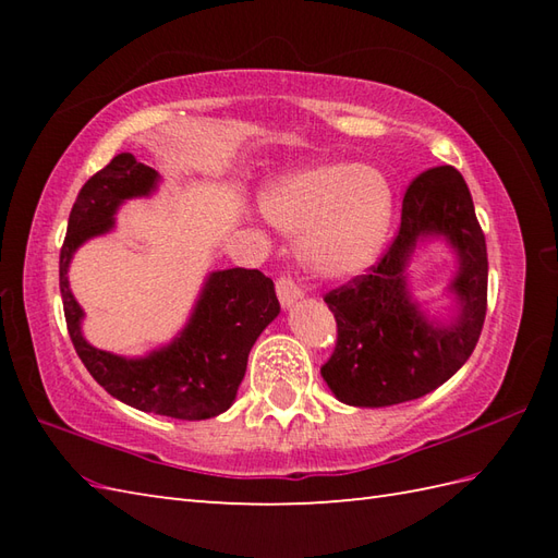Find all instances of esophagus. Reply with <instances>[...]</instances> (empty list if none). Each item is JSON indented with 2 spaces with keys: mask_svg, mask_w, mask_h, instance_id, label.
<instances>
[{
  "mask_svg": "<svg viewBox=\"0 0 558 558\" xmlns=\"http://www.w3.org/2000/svg\"><path fill=\"white\" fill-rule=\"evenodd\" d=\"M276 292H278V300L282 306H290L292 302L304 298V288L292 276H288V272H280V276L276 278Z\"/></svg>",
  "mask_w": 558,
  "mask_h": 558,
  "instance_id": "esophagus-1",
  "label": "esophagus"
}]
</instances>
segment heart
Here are the masks:
<instances>
[{
	"label": "heart",
	"instance_id": "b5f03b06",
	"mask_svg": "<svg viewBox=\"0 0 558 558\" xmlns=\"http://www.w3.org/2000/svg\"><path fill=\"white\" fill-rule=\"evenodd\" d=\"M266 218L303 234L302 256L324 278H348L372 266L393 218V192L381 172L352 162L292 170L264 194Z\"/></svg>",
	"mask_w": 558,
	"mask_h": 558
}]
</instances>
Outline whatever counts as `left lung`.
Masks as SVG:
<instances>
[{
  "mask_svg": "<svg viewBox=\"0 0 558 558\" xmlns=\"http://www.w3.org/2000/svg\"><path fill=\"white\" fill-rule=\"evenodd\" d=\"M446 233L459 248L454 291L461 312L448 327L418 314L404 288V266L422 233ZM487 242L462 174L441 165L414 177L402 198L400 228L364 276L326 292L338 338L322 376L336 398L357 408H388L432 393L475 350L487 316Z\"/></svg>",
  "mask_w": 558,
  "mask_h": 558,
  "instance_id": "8db88e82",
  "label": "left lung"
}]
</instances>
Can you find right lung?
I'll return each instance as SVG.
<instances>
[{
  "label": "right lung",
  "mask_w": 558,
  "mask_h": 558,
  "mask_svg": "<svg viewBox=\"0 0 558 558\" xmlns=\"http://www.w3.org/2000/svg\"><path fill=\"white\" fill-rule=\"evenodd\" d=\"M156 182V170L132 153H120L81 186L59 252L66 330L83 366L112 398L165 417L208 420L232 405L248 352L280 312L270 278L256 268L213 272L184 333L146 360H122L88 345L81 336L83 312L66 280L76 246L108 232L117 206L132 196H146Z\"/></svg>",
  "instance_id": "1"
}]
</instances>
